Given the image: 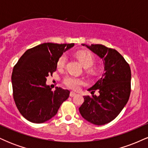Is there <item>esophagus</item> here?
<instances>
[{
  "label": "esophagus",
  "instance_id": "1",
  "mask_svg": "<svg viewBox=\"0 0 148 148\" xmlns=\"http://www.w3.org/2000/svg\"><path fill=\"white\" fill-rule=\"evenodd\" d=\"M76 93L74 92H71L70 94H69V95H70V97H74L76 95Z\"/></svg>",
  "mask_w": 148,
  "mask_h": 148
}]
</instances>
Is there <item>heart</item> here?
<instances>
[{
  "label": "heart",
  "instance_id": "1",
  "mask_svg": "<svg viewBox=\"0 0 148 148\" xmlns=\"http://www.w3.org/2000/svg\"><path fill=\"white\" fill-rule=\"evenodd\" d=\"M76 56H77L80 62H81V64H82L84 68H90L94 64L95 57L91 53L80 51L78 53ZM66 60H67V58H66L65 55H62V56H60L58 61V67H63L64 64H65ZM89 72L90 73H95V70L93 69H90ZM63 83L67 87L70 88V89L75 90L79 89L80 86L84 84V81H83L82 79L72 76H67L66 77H64Z\"/></svg>",
  "mask_w": 148,
  "mask_h": 148
}]
</instances>
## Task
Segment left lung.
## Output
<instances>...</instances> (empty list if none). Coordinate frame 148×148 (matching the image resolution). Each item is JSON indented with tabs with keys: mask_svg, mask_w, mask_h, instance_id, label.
<instances>
[{
	"mask_svg": "<svg viewBox=\"0 0 148 148\" xmlns=\"http://www.w3.org/2000/svg\"><path fill=\"white\" fill-rule=\"evenodd\" d=\"M102 59L104 73L88 90L92 95L84 96L79 112L93 125H103L114 120L127 104L131 92V69L121 54L102 45L82 44ZM100 92L96 96L94 92Z\"/></svg>",
	"mask_w": 148,
	"mask_h": 148,
	"instance_id": "left-lung-1",
	"label": "left lung"
}]
</instances>
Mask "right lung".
<instances>
[{
    "label": "right lung",
    "mask_w": 148,
    "mask_h": 148,
    "mask_svg": "<svg viewBox=\"0 0 148 148\" xmlns=\"http://www.w3.org/2000/svg\"><path fill=\"white\" fill-rule=\"evenodd\" d=\"M74 45L41 44L27 50L15 64L12 74L13 97L18 110L28 121H48L69 97L68 90L56 87L53 92L46 81L56 70L61 56Z\"/></svg>",
    "instance_id": "obj_1"
}]
</instances>
